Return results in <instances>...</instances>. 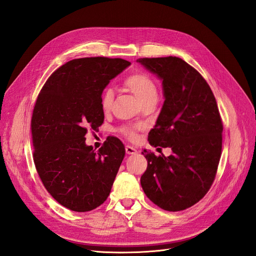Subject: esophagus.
Here are the masks:
<instances>
[{"label":"esophagus","mask_w":256,"mask_h":256,"mask_svg":"<svg viewBox=\"0 0 256 256\" xmlns=\"http://www.w3.org/2000/svg\"><path fill=\"white\" fill-rule=\"evenodd\" d=\"M126 154H135V153H137V150L135 149V148H133L132 146H126Z\"/></svg>","instance_id":"1"}]
</instances>
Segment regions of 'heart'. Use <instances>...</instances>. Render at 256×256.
Returning a JSON list of instances; mask_svg holds the SVG:
<instances>
[{
	"label": "heart",
	"mask_w": 256,
	"mask_h": 256,
	"mask_svg": "<svg viewBox=\"0 0 256 256\" xmlns=\"http://www.w3.org/2000/svg\"><path fill=\"white\" fill-rule=\"evenodd\" d=\"M124 86L133 94L140 102L144 104L151 100H158V92L154 80L144 72H134L124 80ZM114 101V92L110 88L105 89L101 96V107L104 112H108ZM124 133L130 138H135V132L132 128L123 130Z\"/></svg>",
	"instance_id": "1"
}]
</instances>
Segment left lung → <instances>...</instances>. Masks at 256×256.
<instances>
[{
	"label": "left lung",
	"mask_w": 256,
	"mask_h": 256,
	"mask_svg": "<svg viewBox=\"0 0 256 256\" xmlns=\"http://www.w3.org/2000/svg\"><path fill=\"white\" fill-rule=\"evenodd\" d=\"M137 62L162 80L164 98L148 139L172 150L169 156L142 152L148 167L140 183L160 208L183 210L202 199L216 176L224 130L216 98L201 74L178 57Z\"/></svg>",
	"instance_id": "left-lung-1"
}]
</instances>
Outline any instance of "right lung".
Wrapping results in <instances>:
<instances>
[{"instance_id":"add662e5","label":"right lung","mask_w":256,"mask_h":256,"mask_svg":"<svg viewBox=\"0 0 256 256\" xmlns=\"http://www.w3.org/2000/svg\"><path fill=\"white\" fill-rule=\"evenodd\" d=\"M130 64L106 57L70 60L52 73L37 98L30 123L35 166L48 194L73 212L104 203L126 155L116 137L96 151L85 135L103 123V90Z\"/></svg>"}]
</instances>
